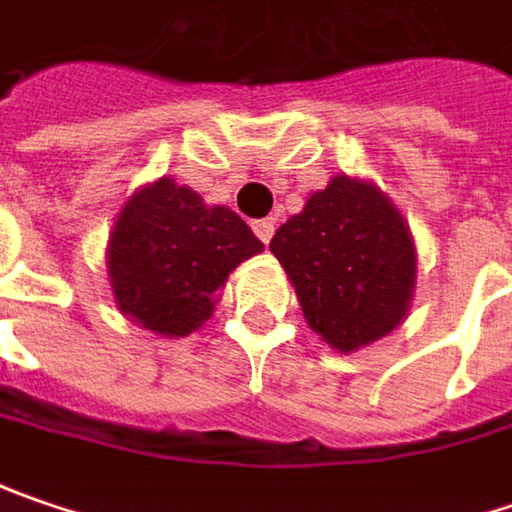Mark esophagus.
Wrapping results in <instances>:
<instances>
[{"label": "esophagus", "instance_id": "esophagus-1", "mask_svg": "<svg viewBox=\"0 0 512 512\" xmlns=\"http://www.w3.org/2000/svg\"><path fill=\"white\" fill-rule=\"evenodd\" d=\"M273 230H276L273 218H259V221H253V233H256L265 244H270V239H273Z\"/></svg>", "mask_w": 512, "mask_h": 512}]
</instances>
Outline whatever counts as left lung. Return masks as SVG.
<instances>
[{"mask_svg": "<svg viewBox=\"0 0 512 512\" xmlns=\"http://www.w3.org/2000/svg\"><path fill=\"white\" fill-rule=\"evenodd\" d=\"M311 331L337 351L392 334L409 314L418 253L409 224L371 181L334 175L270 242Z\"/></svg>", "mask_w": 512, "mask_h": 512, "instance_id": "1", "label": "left lung"}]
</instances>
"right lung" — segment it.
<instances>
[{"label": "right lung", "instance_id": "right-lung-1", "mask_svg": "<svg viewBox=\"0 0 512 512\" xmlns=\"http://www.w3.org/2000/svg\"><path fill=\"white\" fill-rule=\"evenodd\" d=\"M259 250L265 244L230 207H207L164 175L123 204L106 268L123 317L187 337L213 317L227 276Z\"/></svg>", "mask_w": 512, "mask_h": 512}]
</instances>
